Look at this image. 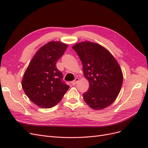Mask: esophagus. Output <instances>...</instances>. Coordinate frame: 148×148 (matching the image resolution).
<instances>
[{
	"mask_svg": "<svg viewBox=\"0 0 148 148\" xmlns=\"http://www.w3.org/2000/svg\"><path fill=\"white\" fill-rule=\"evenodd\" d=\"M78 80H79V78H75L73 82H71V84L72 85H73V86H75V85L77 83V82H78Z\"/></svg>",
	"mask_w": 148,
	"mask_h": 148,
	"instance_id": "esophagus-1",
	"label": "esophagus"
}]
</instances>
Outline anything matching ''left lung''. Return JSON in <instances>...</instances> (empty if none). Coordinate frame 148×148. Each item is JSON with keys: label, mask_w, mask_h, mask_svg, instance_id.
Listing matches in <instances>:
<instances>
[{"label": "left lung", "mask_w": 148, "mask_h": 148, "mask_svg": "<svg viewBox=\"0 0 148 148\" xmlns=\"http://www.w3.org/2000/svg\"><path fill=\"white\" fill-rule=\"evenodd\" d=\"M83 64L85 78L89 83L83 99L92 109L100 110L114 102L123 83V75L118 62L99 44L82 42L72 47Z\"/></svg>", "instance_id": "obj_1"}]
</instances>
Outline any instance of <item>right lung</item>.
<instances>
[{"label":"right lung","mask_w":148,"mask_h":148,"mask_svg":"<svg viewBox=\"0 0 148 148\" xmlns=\"http://www.w3.org/2000/svg\"><path fill=\"white\" fill-rule=\"evenodd\" d=\"M67 47V44L59 41L47 43L36 53L25 71L22 88L29 99L40 107L55 106L70 87L56 66Z\"/></svg>","instance_id":"add662e5"}]
</instances>
